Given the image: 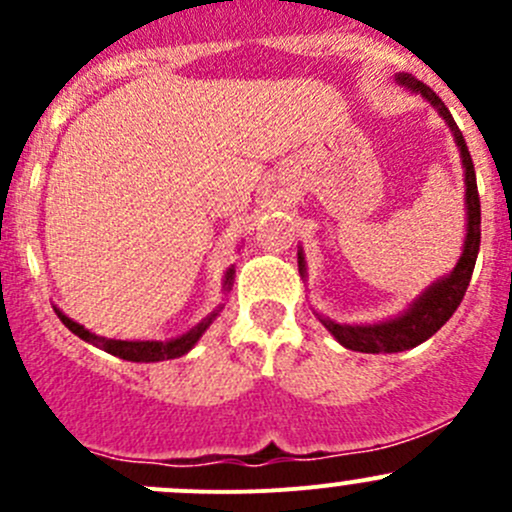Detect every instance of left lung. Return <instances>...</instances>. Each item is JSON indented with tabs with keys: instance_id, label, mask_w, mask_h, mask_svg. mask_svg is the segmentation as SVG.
<instances>
[{
	"instance_id": "left-lung-1",
	"label": "left lung",
	"mask_w": 512,
	"mask_h": 512,
	"mask_svg": "<svg viewBox=\"0 0 512 512\" xmlns=\"http://www.w3.org/2000/svg\"><path fill=\"white\" fill-rule=\"evenodd\" d=\"M401 86L421 94L426 101H431V106L438 108L446 123L451 126L453 136H456L458 148H461L463 168H466V208H468V232H466V245H463V255L458 260V265L453 267V272L443 280H438L436 285H431L421 297L416 299L409 307V312H404L401 317L391 319V322L381 324H369V327H349V324H337L332 319H322L324 327L334 334L339 344H344L352 352H364V354H394L404 352V349H414L421 342H426L428 337L438 332L448 319L453 317V312L458 309V304L463 302V294H466L468 285H471L473 267H476V257L480 250V198H478V183H476V168H473L471 153H468L466 138H463L461 128L453 121L451 111L443 106V101L428 89L426 84L414 79L409 74H399ZM299 272H304V257L299 252Z\"/></svg>"
}]
</instances>
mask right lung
<instances>
[{
    "mask_svg": "<svg viewBox=\"0 0 512 512\" xmlns=\"http://www.w3.org/2000/svg\"><path fill=\"white\" fill-rule=\"evenodd\" d=\"M232 275H235V270H227V277H225L227 287L232 285ZM56 314H59L61 322H64L66 327L76 334V337L84 339V342H91L94 347L103 349V352L118 356V359H126V361H163V359H175V356H183L188 349H193V344L203 337V332L210 327V322L218 317V312H213L208 319H205V322H200L198 327L190 329L188 334H183V337H178V339H170V342H121V339L96 337V334H91L89 329H84L81 324H76L74 319H69L66 314H61L59 309H56Z\"/></svg>",
    "mask_w": 512,
    "mask_h": 512,
    "instance_id": "add662e5",
    "label": "right lung"
}]
</instances>
